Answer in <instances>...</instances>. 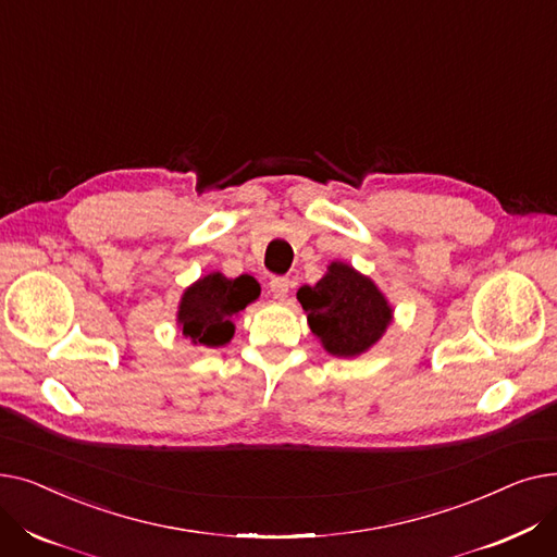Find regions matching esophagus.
Masks as SVG:
<instances>
[{
	"instance_id": "1",
	"label": "esophagus",
	"mask_w": 557,
	"mask_h": 557,
	"mask_svg": "<svg viewBox=\"0 0 557 557\" xmlns=\"http://www.w3.org/2000/svg\"><path fill=\"white\" fill-rule=\"evenodd\" d=\"M269 286H271V294H273L275 300H284V298L288 296L290 282H288V277H273V280L269 282Z\"/></svg>"
}]
</instances>
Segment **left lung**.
<instances>
[{
    "label": "left lung",
    "mask_w": 557,
    "mask_h": 557,
    "mask_svg": "<svg viewBox=\"0 0 557 557\" xmlns=\"http://www.w3.org/2000/svg\"><path fill=\"white\" fill-rule=\"evenodd\" d=\"M298 300L311 332L334 357H357L391 325V307L372 280L334 261L315 286H302Z\"/></svg>",
    "instance_id": "8db88e82"
}]
</instances>
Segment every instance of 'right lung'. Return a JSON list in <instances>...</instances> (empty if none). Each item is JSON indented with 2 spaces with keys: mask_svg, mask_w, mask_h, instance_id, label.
Instances as JSON below:
<instances>
[{
  "mask_svg": "<svg viewBox=\"0 0 557 557\" xmlns=\"http://www.w3.org/2000/svg\"><path fill=\"white\" fill-rule=\"evenodd\" d=\"M257 296L259 284L250 275L227 280L221 273H210L185 290L178 311L183 334L208 347L225 345L234 334L232 318Z\"/></svg>",
  "mask_w": 557,
  "mask_h": 557,
  "instance_id": "add662e5",
  "label": "right lung"
}]
</instances>
